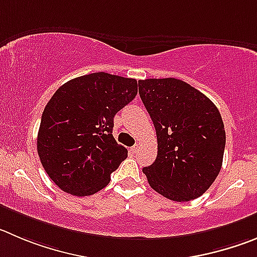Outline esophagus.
Segmentation results:
<instances>
[{
	"instance_id": "34e87169",
	"label": "esophagus",
	"mask_w": 257,
	"mask_h": 257,
	"mask_svg": "<svg viewBox=\"0 0 257 257\" xmlns=\"http://www.w3.org/2000/svg\"><path fill=\"white\" fill-rule=\"evenodd\" d=\"M138 150H140V147H138V145H134L133 147L131 148L132 153H136V152H138Z\"/></svg>"
}]
</instances>
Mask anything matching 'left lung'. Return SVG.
<instances>
[{
	"label": "left lung",
	"instance_id": "8db88e82",
	"mask_svg": "<svg viewBox=\"0 0 257 257\" xmlns=\"http://www.w3.org/2000/svg\"><path fill=\"white\" fill-rule=\"evenodd\" d=\"M157 134V157L143 167L151 188L174 201L199 198L222 167L226 132L204 93L177 78L138 81Z\"/></svg>",
	"mask_w": 257,
	"mask_h": 257
}]
</instances>
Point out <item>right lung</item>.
I'll return each instance as SVG.
<instances>
[{"label": "right lung", "instance_id": "add662e5", "mask_svg": "<svg viewBox=\"0 0 257 257\" xmlns=\"http://www.w3.org/2000/svg\"><path fill=\"white\" fill-rule=\"evenodd\" d=\"M138 92L134 78L97 72L62 85L48 101L37 150L48 176L76 196L92 195L128 157L112 137L114 116Z\"/></svg>", "mask_w": 257, "mask_h": 257}]
</instances>
